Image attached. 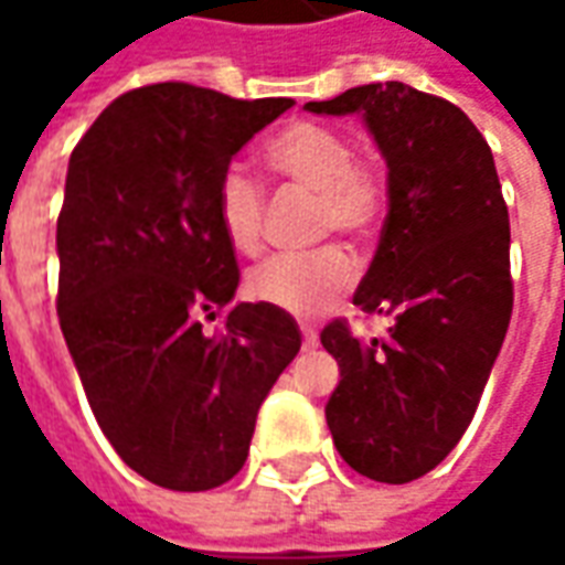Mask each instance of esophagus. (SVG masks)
Wrapping results in <instances>:
<instances>
[{"instance_id":"34e87169","label":"esophagus","mask_w":565,"mask_h":565,"mask_svg":"<svg viewBox=\"0 0 565 565\" xmlns=\"http://www.w3.org/2000/svg\"><path fill=\"white\" fill-rule=\"evenodd\" d=\"M302 348H306V351H315V348H318V332L311 330V327H302Z\"/></svg>"}]
</instances>
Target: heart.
<instances>
[{"mask_svg": "<svg viewBox=\"0 0 565 565\" xmlns=\"http://www.w3.org/2000/svg\"><path fill=\"white\" fill-rule=\"evenodd\" d=\"M263 162L290 184L315 190V235H348L363 245L381 226L387 186L372 162L354 157L344 132L311 120L278 129L263 145ZM217 223L235 254L254 257L263 247L266 193L250 174L230 169L217 184ZM354 284V263L339 245L284 254L247 275V296L294 318H318L342 302Z\"/></svg>", "mask_w": 565, "mask_h": 565, "instance_id": "obj_1", "label": "heart"}]
</instances>
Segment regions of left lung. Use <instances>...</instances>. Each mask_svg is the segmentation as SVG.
<instances>
[{"label":"left lung","mask_w":565,"mask_h":565,"mask_svg":"<svg viewBox=\"0 0 565 565\" xmlns=\"http://www.w3.org/2000/svg\"><path fill=\"white\" fill-rule=\"evenodd\" d=\"M315 115H360L387 160L379 250L354 294L393 318L381 339L320 332L342 381L327 426L342 460L381 484L433 472L472 424L514 306L509 209L490 145L460 108L403 81L351 87Z\"/></svg>","instance_id":"obj_1"}]
</instances>
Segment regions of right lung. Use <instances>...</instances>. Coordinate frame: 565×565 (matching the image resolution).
Returning a JSON list of instances; mask_svg holds the SVG:
<instances>
[{"instance_id":"1","label":"right lung","mask_w":565,"mask_h":565,"mask_svg":"<svg viewBox=\"0 0 565 565\" xmlns=\"http://www.w3.org/2000/svg\"><path fill=\"white\" fill-rule=\"evenodd\" d=\"M290 105L148 84L117 96L68 160L60 330L105 438L166 490H211L245 466L259 405L302 344L287 311L230 306L238 263L217 223L230 160Z\"/></svg>"}]
</instances>
